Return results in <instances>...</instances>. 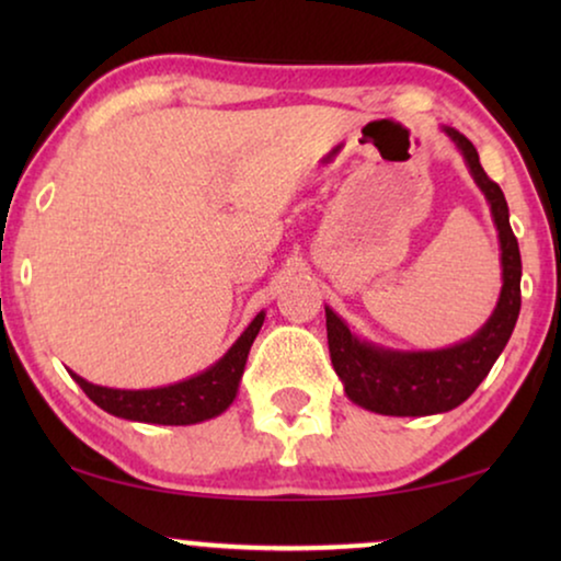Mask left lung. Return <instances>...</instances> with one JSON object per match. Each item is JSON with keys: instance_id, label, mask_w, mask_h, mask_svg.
<instances>
[{"instance_id": "left-lung-1", "label": "left lung", "mask_w": 561, "mask_h": 561, "mask_svg": "<svg viewBox=\"0 0 561 561\" xmlns=\"http://www.w3.org/2000/svg\"><path fill=\"white\" fill-rule=\"evenodd\" d=\"M442 129L457 145L467 171L490 206L501 244L503 286L485 324L467 340L442 350L382 347L352 332L332 306H324L329 355L344 386V396L359 409L380 416H434L465 403L501 357L520 311V252L503 191L482 171L474 145L455 127Z\"/></svg>"}]
</instances>
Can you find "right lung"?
<instances>
[{
  "label": "right lung",
  "mask_w": 561,
  "mask_h": 561,
  "mask_svg": "<svg viewBox=\"0 0 561 561\" xmlns=\"http://www.w3.org/2000/svg\"><path fill=\"white\" fill-rule=\"evenodd\" d=\"M265 321V311L244 327L232 347L221 355L217 363L206 370L191 375L186 380L171 382L160 388H106L83 380L73 370L71 378L79 382L83 393L94 401L99 409L112 413L117 419L140 421V424H163V426H191L202 421L217 419L234 403L240 393V380L248 365L252 342Z\"/></svg>",
  "instance_id": "obj_1"
}]
</instances>
